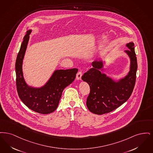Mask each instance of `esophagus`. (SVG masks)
I'll return each instance as SVG.
<instances>
[{"instance_id":"1","label":"esophagus","mask_w":153,"mask_h":153,"mask_svg":"<svg viewBox=\"0 0 153 153\" xmlns=\"http://www.w3.org/2000/svg\"><path fill=\"white\" fill-rule=\"evenodd\" d=\"M82 73L81 72H78V73L76 74V78L77 80H81V78H82Z\"/></svg>"}]
</instances>
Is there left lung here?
<instances>
[{"label":"left lung","mask_w":153,"mask_h":153,"mask_svg":"<svg viewBox=\"0 0 153 153\" xmlns=\"http://www.w3.org/2000/svg\"><path fill=\"white\" fill-rule=\"evenodd\" d=\"M129 49L125 51L130 58L129 71L118 80L114 79L106 74L101 73L105 62L95 60L90 68L82 76L90 88L86 105L91 113L102 115L110 113L126 102L133 92L136 80L137 60L133 42L127 43Z\"/></svg>","instance_id":"obj_1"}]
</instances>
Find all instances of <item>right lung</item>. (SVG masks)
<instances>
[{
	"label": "right lung",
	"mask_w": 153,
	"mask_h": 153,
	"mask_svg": "<svg viewBox=\"0 0 153 153\" xmlns=\"http://www.w3.org/2000/svg\"><path fill=\"white\" fill-rule=\"evenodd\" d=\"M31 32L32 30L27 31L16 60L17 91L21 100L30 109L36 113L47 114L56 109L63 90L74 80L78 70H56L43 86L35 87L27 85L22 66Z\"/></svg>",
	"instance_id": "add662e5"
}]
</instances>
